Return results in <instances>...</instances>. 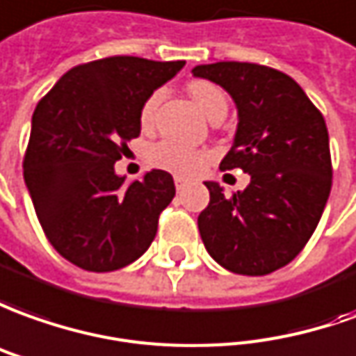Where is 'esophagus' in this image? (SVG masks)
<instances>
[{
	"instance_id": "34e87169",
	"label": "esophagus",
	"mask_w": 356,
	"mask_h": 356,
	"mask_svg": "<svg viewBox=\"0 0 356 356\" xmlns=\"http://www.w3.org/2000/svg\"><path fill=\"white\" fill-rule=\"evenodd\" d=\"M190 182H192V180L184 178V176H174V184H176V190H178V192L184 190L186 186H190Z\"/></svg>"
}]
</instances>
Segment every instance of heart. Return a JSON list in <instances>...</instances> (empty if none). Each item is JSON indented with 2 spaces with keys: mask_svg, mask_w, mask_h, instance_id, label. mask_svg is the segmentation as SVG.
<instances>
[{
  "mask_svg": "<svg viewBox=\"0 0 356 356\" xmlns=\"http://www.w3.org/2000/svg\"><path fill=\"white\" fill-rule=\"evenodd\" d=\"M188 90H190L192 99L195 100V104L202 108L209 120L219 116L225 118L227 108H229V100H227V95L222 92V89L217 87L215 83L205 79H195L188 85ZM161 100H163V90H154L147 97L143 106H141V114H139L143 126H149L153 122ZM207 159H209L207 151L193 149V147L184 145V143L172 141V139L159 141L149 151V161L154 166L176 174H193Z\"/></svg>",
  "mask_w": 356,
  "mask_h": 356,
  "instance_id": "obj_1",
  "label": "heart"
}]
</instances>
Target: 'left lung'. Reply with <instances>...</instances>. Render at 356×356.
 Returning <instances> with one entry per match:
<instances>
[{
	"label": "left lung",
	"instance_id": "obj_1",
	"mask_svg": "<svg viewBox=\"0 0 356 356\" xmlns=\"http://www.w3.org/2000/svg\"><path fill=\"white\" fill-rule=\"evenodd\" d=\"M238 108L234 143L220 170L250 174L244 192L205 182L197 227L209 256L232 273L267 275L293 261L320 222L332 192L330 136L322 112L283 71L248 61L193 67Z\"/></svg>",
	"mask_w": 356,
	"mask_h": 356
}]
</instances>
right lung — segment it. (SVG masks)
<instances>
[{
    "mask_svg": "<svg viewBox=\"0 0 356 356\" xmlns=\"http://www.w3.org/2000/svg\"><path fill=\"white\" fill-rule=\"evenodd\" d=\"M186 61L112 56L70 70L40 99L24 153V184L46 238L73 266L106 273L151 246L172 202V176L151 170L129 186L114 172L141 134V106Z\"/></svg>",
    "mask_w": 356,
    "mask_h": 356,
    "instance_id": "right-lung-1",
    "label": "right lung"
}]
</instances>
